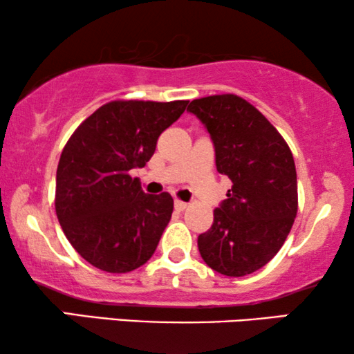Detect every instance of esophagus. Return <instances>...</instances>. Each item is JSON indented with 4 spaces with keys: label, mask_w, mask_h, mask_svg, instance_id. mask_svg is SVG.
Returning <instances> with one entry per match:
<instances>
[{
    "label": "esophagus",
    "mask_w": 354,
    "mask_h": 354,
    "mask_svg": "<svg viewBox=\"0 0 354 354\" xmlns=\"http://www.w3.org/2000/svg\"><path fill=\"white\" fill-rule=\"evenodd\" d=\"M174 206H176L177 211H185L187 209V203L185 201H180V200H176L174 201Z\"/></svg>",
    "instance_id": "obj_1"
}]
</instances>
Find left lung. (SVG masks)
I'll return each mask as SVG.
<instances>
[{
  "label": "left lung",
  "instance_id": "left-lung-1",
  "mask_svg": "<svg viewBox=\"0 0 354 354\" xmlns=\"http://www.w3.org/2000/svg\"><path fill=\"white\" fill-rule=\"evenodd\" d=\"M209 133L217 172L232 180L198 250L216 272L241 277L282 248L298 211L293 154L272 124L236 95L193 100L188 109Z\"/></svg>",
  "mask_w": 354,
  "mask_h": 354
}]
</instances>
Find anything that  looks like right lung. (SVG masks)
<instances>
[{"mask_svg":"<svg viewBox=\"0 0 354 354\" xmlns=\"http://www.w3.org/2000/svg\"><path fill=\"white\" fill-rule=\"evenodd\" d=\"M188 101H111L79 125L56 172V216L85 261L124 274L151 258L174 209L169 193L147 195L130 172L143 167Z\"/></svg>","mask_w":354,"mask_h":354,"instance_id":"add662e5","label":"right lung"}]
</instances>
